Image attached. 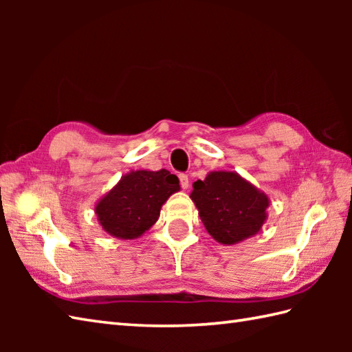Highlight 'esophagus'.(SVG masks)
Returning a JSON list of instances; mask_svg holds the SVG:
<instances>
[{"instance_id": "34e87169", "label": "esophagus", "mask_w": 352, "mask_h": 352, "mask_svg": "<svg viewBox=\"0 0 352 352\" xmlns=\"http://www.w3.org/2000/svg\"><path fill=\"white\" fill-rule=\"evenodd\" d=\"M178 178H180V184H182V188L186 190V189H189V177L186 175V174H180L178 175Z\"/></svg>"}]
</instances>
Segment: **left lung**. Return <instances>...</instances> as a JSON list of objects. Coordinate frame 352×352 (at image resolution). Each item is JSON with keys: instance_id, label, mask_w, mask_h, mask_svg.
I'll return each instance as SVG.
<instances>
[{"instance_id": "obj_1", "label": "left lung", "mask_w": 352, "mask_h": 352, "mask_svg": "<svg viewBox=\"0 0 352 352\" xmlns=\"http://www.w3.org/2000/svg\"><path fill=\"white\" fill-rule=\"evenodd\" d=\"M190 199L207 233L222 245L256 236L267 219L269 198L233 170H212L193 183Z\"/></svg>"}]
</instances>
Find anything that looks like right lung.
<instances>
[{
	"instance_id": "obj_1",
	"label": "right lung",
	"mask_w": 352,
	"mask_h": 352,
	"mask_svg": "<svg viewBox=\"0 0 352 352\" xmlns=\"http://www.w3.org/2000/svg\"><path fill=\"white\" fill-rule=\"evenodd\" d=\"M180 190L177 175L166 169L130 170L95 204V214L107 234L133 241L151 228L168 198Z\"/></svg>"
}]
</instances>
